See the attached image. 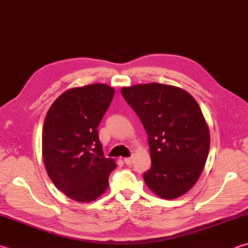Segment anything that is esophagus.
<instances>
[{
  "mask_svg": "<svg viewBox=\"0 0 248 248\" xmlns=\"http://www.w3.org/2000/svg\"><path fill=\"white\" fill-rule=\"evenodd\" d=\"M124 163L127 164V166H131V164L133 163V157H129V158H124Z\"/></svg>",
  "mask_w": 248,
  "mask_h": 248,
  "instance_id": "obj_1",
  "label": "esophagus"
}]
</instances>
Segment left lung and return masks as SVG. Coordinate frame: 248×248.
Segmentation results:
<instances>
[{
  "mask_svg": "<svg viewBox=\"0 0 248 248\" xmlns=\"http://www.w3.org/2000/svg\"><path fill=\"white\" fill-rule=\"evenodd\" d=\"M121 94L148 135L146 185L168 200L185 195L200 177L210 150V130L197 101L178 87L157 82L124 87Z\"/></svg>",
  "mask_w": 248,
  "mask_h": 248,
  "instance_id": "obj_1",
  "label": "left lung"
}]
</instances>
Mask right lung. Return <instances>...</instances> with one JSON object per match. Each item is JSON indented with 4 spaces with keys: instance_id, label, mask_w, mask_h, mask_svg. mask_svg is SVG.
I'll use <instances>...</instances> for the list:
<instances>
[{
    "instance_id": "obj_1",
    "label": "right lung",
    "mask_w": 248,
    "mask_h": 248,
    "mask_svg": "<svg viewBox=\"0 0 248 248\" xmlns=\"http://www.w3.org/2000/svg\"><path fill=\"white\" fill-rule=\"evenodd\" d=\"M114 93L105 84L69 89L53 102L44 121L42 153L48 176L77 202L103 195L116 168L114 159L104 157L96 130Z\"/></svg>"
}]
</instances>
